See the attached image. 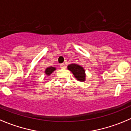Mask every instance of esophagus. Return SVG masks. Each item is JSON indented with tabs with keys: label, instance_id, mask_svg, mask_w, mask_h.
I'll return each mask as SVG.
<instances>
[{
	"label": "esophagus",
	"instance_id": "obj_1",
	"mask_svg": "<svg viewBox=\"0 0 131 131\" xmlns=\"http://www.w3.org/2000/svg\"><path fill=\"white\" fill-rule=\"evenodd\" d=\"M60 68H66V66L65 64H64V63H62V64H60Z\"/></svg>",
	"mask_w": 131,
	"mask_h": 131
}]
</instances>
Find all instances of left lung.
Listing matches in <instances>:
<instances>
[{"label":"left lung","instance_id":"8db88e82","mask_svg":"<svg viewBox=\"0 0 131 131\" xmlns=\"http://www.w3.org/2000/svg\"><path fill=\"white\" fill-rule=\"evenodd\" d=\"M68 69L72 72L74 77L78 81H81V82H83L85 81L86 74H85V70L83 67L77 64L73 63V64H69L68 66Z\"/></svg>","mask_w":131,"mask_h":131}]
</instances>
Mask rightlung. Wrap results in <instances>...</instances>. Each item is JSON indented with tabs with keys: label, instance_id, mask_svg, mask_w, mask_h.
Segmentation results:
<instances>
[{
	"label": "right lung",
	"instance_id": "add662e5",
	"mask_svg": "<svg viewBox=\"0 0 131 131\" xmlns=\"http://www.w3.org/2000/svg\"><path fill=\"white\" fill-rule=\"evenodd\" d=\"M54 70H56V68L55 67H48V68H46L45 70V74L47 75H49L51 74Z\"/></svg>",
	"mask_w": 131,
	"mask_h": 131
}]
</instances>
